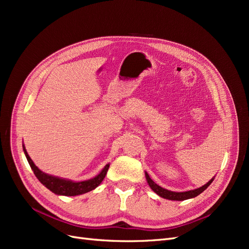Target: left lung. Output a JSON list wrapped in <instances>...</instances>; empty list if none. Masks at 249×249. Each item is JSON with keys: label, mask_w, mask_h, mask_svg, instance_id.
Here are the masks:
<instances>
[{"label": "left lung", "mask_w": 249, "mask_h": 249, "mask_svg": "<svg viewBox=\"0 0 249 249\" xmlns=\"http://www.w3.org/2000/svg\"><path fill=\"white\" fill-rule=\"evenodd\" d=\"M145 178L147 183L149 185V187L152 188V190L154 192H156L158 195H160L161 197L163 198H166V199H170V200H185V199H189V198H193L195 196H197L199 195L202 191H205L207 188L211 185V183L213 182L212 178L208 182L206 185H203L202 187L198 188V189H195V190H190V191H186V192H172L169 191L167 189H164V188L160 187L159 185H157L154 180L149 178V176L145 172Z\"/></svg>", "instance_id": "left-lung-1"}]
</instances>
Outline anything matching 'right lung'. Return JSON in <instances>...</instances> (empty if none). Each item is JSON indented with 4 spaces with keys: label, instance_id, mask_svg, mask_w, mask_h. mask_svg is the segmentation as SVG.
<instances>
[{
    "label": "right lung",
    "instance_id": "1",
    "mask_svg": "<svg viewBox=\"0 0 249 249\" xmlns=\"http://www.w3.org/2000/svg\"><path fill=\"white\" fill-rule=\"evenodd\" d=\"M24 147V152L25 155L27 157V160L31 166L34 175L36 176V178L39 179V182L46 186L48 189H50L52 192H54L55 194L58 195H65V196H74V195H80V194H84L87 193L89 191H91L95 188L99 186L102 180L104 179V178L106 177L107 171L109 169L110 164H107L106 166L104 167V169L101 171L100 175H97L95 178L88 179V180H84V182H71V180L69 179H63V178H59L53 176H49L47 173L42 172L40 169H38V167L33 163V161L31 160V158L29 157L27 150Z\"/></svg>",
    "mask_w": 249,
    "mask_h": 249
}]
</instances>
